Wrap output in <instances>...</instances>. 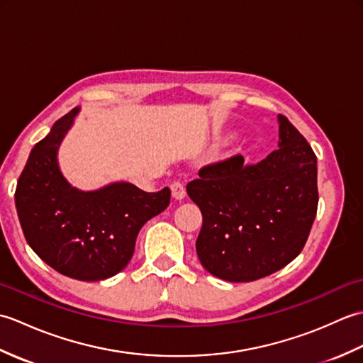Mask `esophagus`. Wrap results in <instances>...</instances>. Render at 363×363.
<instances>
[{
    "label": "esophagus",
    "instance_id": "obj_1",
    "mask_svg": "<svg viewBox=\"0 0 363 363\" xmlns=\"http://www.w3.org/2000/svg\"><path fill=\"white\" fill-rule=\"evenodd\" d=\"M169 190H172V196L177 199V201H181V199H184V196H186V189H184L181 182L172 184V186H169Z\"/></svg>",
    "mask_w": 363,
    "mask_h": 363
}]
</instances>
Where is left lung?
I'll return each mask as SVG.
<instances>
[{"mask_svg":"<svg viewBox=\"0 0 363 363\" xmlns=\"http://www.w3.org/2000/svg\"><path fill=\"white\" fill-rule=\"evenodd\" d=\"M277 123V150L257 165L235 156L187 184L203 213L198 259L223 281H256L290 264L317 215V156L284 115Z\"/></svg>","mask_w":363,"mask_h":363,"instance_id":"left-lung-1","label":"left lung"}]
</instances>
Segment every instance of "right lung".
Returning <instances> with one entry per match:
<instances>
[{
  "instance_id": "right-lung-1",
  "label": "right lung",
  "mask_w": 363,
  "mask_h": 363,
  "mask_svg": "<svg viewBox=\"0 0 363 363\" xmlns=\"http://www.w3.org/2000/svg\"><path fill=\"white\" fill-rule=\"evenodd\" d=\"M79 107L54 123L29 154L15 190V207L30 248L45 264L78 281L120 273L134 254L138 230L169 204L168 187L156 194L118 181L98 190L73 187L57 152Z\"/></svg>"
}]
</instances>
